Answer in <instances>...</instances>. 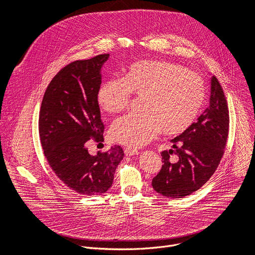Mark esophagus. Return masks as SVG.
Returning <instances> with one entry per match:
<instances>
[{
  "instance_id": "esophagus-1",
  "label": "esophagus",
  "mask_w": 255,
  "mask_h": 255,
  "mask_svg": "<svg viewBox=\"0 0 255 255\" xmlns=\"http://www.w3.org/2000/svg\"><path fill=\"white\" fill-rule=\"evenodd\" d=\"M124 152H125V154L127 155V156H133V155H138L140 152L138 151V150H136V149H132V148H125L124 149Z\"/></svg>"
}]
</instances>
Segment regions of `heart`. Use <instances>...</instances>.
Returning <instances> with one entry per match:
<instances>
[{
  "instance_id": "heart-1",
  "label": "heart",
  "mask_w": 255,
  "mask_h": 255,
  "mask_svg": "<svg viewBox=\"0 0 255 255\" xmlns=\"http://www.w3.org/2000/svg\"><path fill=\"white\" fill-rule=\"evenodd\" d=\"M131 94L142 97L141 114L116 120L110 137L125 146L139 148L161 130L177 135L193 125L205 99L203 80L180 64L164 60H142L129 65L121 79L104 82L97 102L109 114L128 108Z\"/></svg>"
}]
</instances>
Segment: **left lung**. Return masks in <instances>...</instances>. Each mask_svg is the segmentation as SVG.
Wrapping results in <instances>:
<instances>
[{
	"mask_svg": "<svg viewBox=\"0 0 255 255\" xmlns=\"http://www.w3.org/2000/svg\"><path fill=\"white\" fill-rule=\"evenodd\" d=\"M210 105L186 131L171 140L172 148L161 152L163 165L152 179L158 194L180 199L198 191L213 175L226 147L229 111L223 89L211 77ZM177 155V161L169 160Z\"/></svg>",
	"mask_w": 255,
	"mask_h": 255,
	"instance_id": "8db88e82",
	"label": "left lung"
}]
</instances>
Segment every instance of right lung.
<instances>
[{
    "label": "right lung",
    "instance_id": "add662e5",
    "mask_svg": "<svg viewBox=\"0 0 255 255\" xmlns=\"http://www.w3.org/2000/svg\"><path fill=\"white\" fill-rule=\"evenodd\" d=\"M109 54L67 64L52 79L39 113V136L45 157L57 177L80 195L93 196L111 188L124 157L119 145L91 155L89 141H104L97 102L101 69Z\"/></svg>",
    "mask_w": 255,
    "mask_h": 255
}]
</instances>
